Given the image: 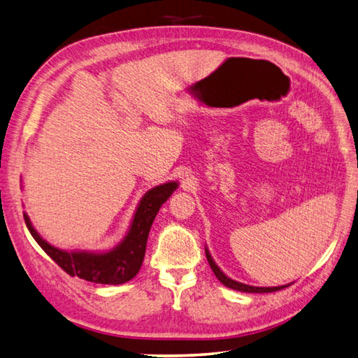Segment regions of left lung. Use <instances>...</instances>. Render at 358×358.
I'll return each instance as SVG.
<instances>
[{"label": "left lung", "mask_w": 358, "mask_h": 358, "mask_svg": "<svg viewBox=\"0 0 358 358\" xmlns=\"http://www.w3.org/2000/svg\"><path fill=\"white\" fill-rule=\"evenodd\" d=\"M206 257H207V262H209V265H210V268H212L213 273H215V276L218 278V280L221 282V284H224V285L229 287V288L238 289V292H244V293H273V292H278V289H282V288L288 287V285H284V287H252V285L241 284V282H236V280H234V279L227 278L226 274H224V273L218 268V265L213 262L212 256L209 255V252H207V250H206Z\"/></svg>", "instance_id": "obj_1"}]
</instances>
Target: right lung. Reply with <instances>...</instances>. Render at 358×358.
Returning a JSON list of instances; mask_svg holds the SVG:
<instances>
[{
    "label": "right lung",
    "mask_w": 358,
    "mask_h": 358,
    "mask_svg": "<svg viewBox=\"0 0 358 358\" xmlns=\"http://www.w3.org/2000/svg\"><path fill=\"white\" fill-rule=\"evenodd\" d=\"M177 182H166L157 186L141 199L137 212L132 220L131 229L127 238L108 253H66L59 250L38 235V231L31 227L27 215H24V221L31 236L35 238L41 248L59 265V267L70 276H78L96 284L119 285L128 282L138 273L146 252L148 235L157 212L162 204L171 196L177 189Z\"/></svg>",
    "instance_id": "right-lung-1"
}]
</instances>
